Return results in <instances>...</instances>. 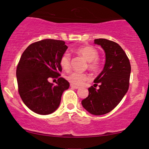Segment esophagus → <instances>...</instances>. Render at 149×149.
<instances>
[{
    "label": "esophagus",
    "mask_w": 149,
    "mask_h": 149,
    "mask_svg": "<svg viewBox=\"0 0 149 149\" xmlns=\"http://www.w3.org/2000/svg\"><path fill=\"white\" fill-rule=\"evenodd\" d=\"M70 87H72V88H73V89H79V86H77V85H72V84L70 85Z\"/></svg>",
    "instance_id": "34e87169"
}]
</instances>
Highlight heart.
<instances>
[{"label": "heart", "mask_w": 149, "mask_h": 149, "mask_svg": "<svg viewBox=\"0 0 149 149\" xmlns=\"http://www.w3.org/2000/svg\"><path fill=\"white\" fill-rule=\"evenodd\" d=\"M76 53L82 56L87 63L88 68L91 70H96L100 68V62L98 59V52L95 48L91 46H84L76 49ZM61 66L64 70H68L70 67V55L68 52H65L62 55L60 60ZM89 79V75L85 73L73 72L66 77V79L72 85H81L85 81Z\"/></svg>", "instance_id": "heart-1"}]
</instances>
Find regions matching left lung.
I'll return each mask as SVG.
<instances>
[{
  "label": "left lung",
  "instance_id": "obj_1",
  "mask_svg": "<svg viewBox=\"0 0 149 149\" xmlns=\"http://www.w3.org/2000/svg\"><path fill=\"white\" fill-rule=\"evenodd\" d=\"M105 52V64L94 79L98 89L91 86L89 95L81 102L87 111L94 115H105L113 110L123 99L129 88L131 66L127 55L117 42L105 38L94 40Z\"/></svg>",
  "mask_w": 149,
  "mask_h": 149
}]
</instances>
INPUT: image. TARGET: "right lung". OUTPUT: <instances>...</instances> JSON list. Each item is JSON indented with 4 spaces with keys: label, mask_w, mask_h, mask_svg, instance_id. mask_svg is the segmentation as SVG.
<instances>
[{
    "label": "right lung",
    "mask_w": 149,
    "mask_h": 149,
    "mask_svg": "<svg viewBox=\"0 0 149 149\" xmlns=\"http://www.w3.org/2000/svg\"><path fill=\"white\" fill-rule=\"evenodd\" d=\"M68 47L63 40L45 39L30 45L22 54L16 70L18 91L28 109L49 115L60 106L63 92L70 84L60 77V60ZM58 78L57 85L48 82Z\"/></svg>",
    "instance_id": "1"
}]
</instances>
